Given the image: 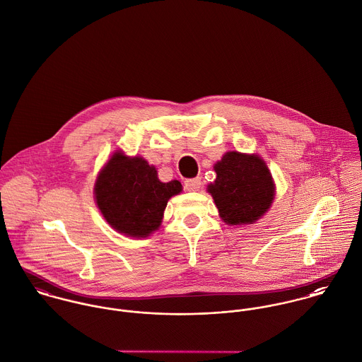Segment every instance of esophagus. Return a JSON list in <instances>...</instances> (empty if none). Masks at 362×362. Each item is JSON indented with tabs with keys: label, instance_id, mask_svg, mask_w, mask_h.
Returning a JSON list of instances; mask_svg holds the SVG:
<instances>
[{
	"label": "esophagus",
	"instance_id": "esophagus-1",
	"mask_svg": "<svg viewBox=\"0 0 362 362\" xmlns=\"http://www.w3.org/2000/svg\"><path fill=\"white\" fill-rule=\"evenodd\" d=\"M201 185H202V180L201 177H197V178H189V180H185L184 181V187L187 191L189 192H197L201 189Z\"/></svg>",
	"mask_w": 362,
	"mask_h": 362
}]
</instances>
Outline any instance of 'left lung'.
I'll use <instances>...</instances> for the list:
<instances>
[{"instance_id":"left-lung-1","label":"left lung","mask_w":362,"mask_h":362,"mask_svg":"<svg viewBox=\"0 0 362 362\" xmlns=\"http://www.w3.org/2000/svg\"><path fill=\"white\" fill-rule=\"evenodd\" d=\"M214 171L217 177L207 191L227 224H252L267 211L274 185L259 156L228 152L214 164Z\"/></svg>"}]
</instances>
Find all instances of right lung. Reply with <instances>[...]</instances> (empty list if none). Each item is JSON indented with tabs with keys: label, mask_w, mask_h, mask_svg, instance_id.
<instances>
[{
	"label": "right lung",
	"mask_w": 362,
	"mask_h": 362,
	"mask_svg": "<svg viewBox=\"0 0 362 362\" xmlns=\"http://www.w3.org/2000/svg\"><path fill=\"white\" fill-rule=\"evenodd\" d=\"M182 185L161 182L157 171L141 157L115 152L95 185L96 204L108 224L131 237H148L158 228L164 209Z\"/></svg>",
	"instance_id": "add662e5"
}]
</instances>
